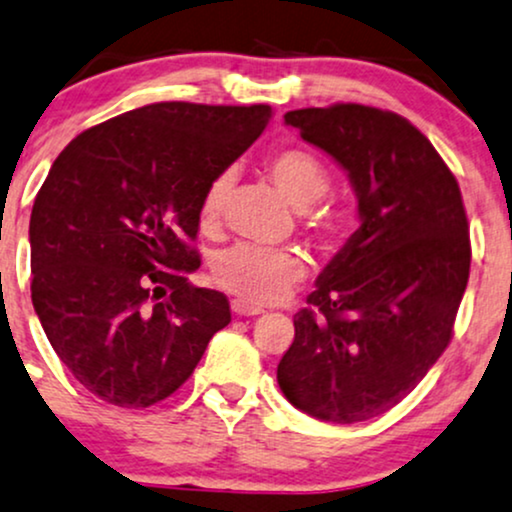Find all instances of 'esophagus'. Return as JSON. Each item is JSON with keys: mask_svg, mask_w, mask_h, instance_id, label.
I'll return each instance as SVG.
<instances>
[{"mask_svg": "<svg viewBox=\"0 0 512 512\" xmlns=\"http://www.w3.org/2000/svg\"><path fill=\"white\" fill-rule=\"evenodd\" d=\"M231 310L236 312L238 317H255V315H262V307L260 305H252V303H245V300H240V298H236L231 303Z\"/></svg>", "mask_w": 512, "mask_h": 512, "instance_id": "1", "label": "esophagus"}]
</instances>
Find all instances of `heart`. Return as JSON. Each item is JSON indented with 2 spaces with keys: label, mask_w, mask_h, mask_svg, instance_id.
Listing matches in <instances>:
<instances>
[{
  "label": "heart",
  "mask_w": 512,
  "mask_h": 512,
  "mask_svg": "<svg viewBox=\"0 0 512 512\" xmlns=\"http://www.w3.org/2000/svg\"><path fill=\"white\" fill-rule=\"evenodd\" d=\"M264 169L283 200L300 209L307 229L322 243H331L338 233V221L329 209L317 207L331 188L326 166L305 147H283L269 155ZM229 188V174H221L209 183L200 205V221L205 229L212 231L221 224ZM305 269V260L291 248H260L250 243L233 245L219 252L212 262L214 281L224 291L252 305H267L286 298L303 281Z\"/></svg>",
  "instance_id": "1"
}]
</instances>
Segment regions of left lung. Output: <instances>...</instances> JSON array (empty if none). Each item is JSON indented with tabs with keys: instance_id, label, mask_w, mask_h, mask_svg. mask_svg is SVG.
Listing matches in <instances>:
<instances>
[{
	"instance_id": "obj_1",
	"label": "left lung",
	"mask_w": 512,
	"mask_h": 512,
	"mask_svg": "<svg viewBox=\"0 0 512 512\" xmlns=\"http://www.w3.org/2000/svg\"><path fill=\"white\" fill-rule=\"evenodd\" d=\"M283 119L343 166L360 229L293 317L276 379L317 420L365 422L408 396L451 343L472 257L463 195L403 116L334 104Z\"/></svg>"
}]
</instances>
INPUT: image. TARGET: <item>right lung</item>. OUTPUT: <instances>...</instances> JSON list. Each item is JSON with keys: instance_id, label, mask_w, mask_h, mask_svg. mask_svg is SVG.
Returning a JSON list of instances; mask_svg holds the SVG:
<instances>
[{"instance_id": "right-lung-1", "label": "right lung", "mask_w": 512, "mask_h": 512, "mask_svg": "<svg viewBox=\"0 0 512 512\" xmlns=\"http://www.w3.org/2000/svg\"><path fill=\"white\" fill-rule=\"evenodd\" d=\"M272 107L157 102L92 126L54 159L30 214L33 307L97 398L147 408L183 386L229 300L188 283L209 183Z\"/></svg>"}]
</instances>
